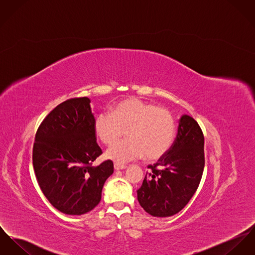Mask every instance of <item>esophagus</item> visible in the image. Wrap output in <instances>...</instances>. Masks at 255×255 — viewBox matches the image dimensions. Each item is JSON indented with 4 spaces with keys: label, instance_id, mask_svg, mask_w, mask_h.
<instances>
[{
    "label": "esophagus",
    "instance_id": "34e87169",
    "mask_svg": "<svg viewBox=\"0 0 255 255\" xmlns=\"http://www.w3.org/2000/svg\"><path fill=\"white\" fill-rule=\"evenodd\" d=\"M127 167L125 165H121V164H118V163H115V170L116 171H119V170H124L126 169Z\"/></svg>",
    "mask_w": 255,
    "mask_h": 255
}]
</instances>
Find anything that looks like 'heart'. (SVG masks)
Returning a JSON list of instances; mask_svg holds the SVG:
<instances>
[{
	"instance_id": "obj_1",
	"label": "heart",
	"mask_w": 255,
	"mask_h": 255,
	"mask_svg": "<svg viewBox=\"0 0 255 255\" xmlns=\"http://www.w3.org/2000/svg\"><path fill=\"white\" fill-rule=\"evenodd\" d=\"M94 131L105 144L113 143L125 132L127 139L115 142L106 151L107 158L124 164L143 155L147 160L163 156L173 143L176 123L167 109L132 97L117 104L112 115L99 114Z\"/></svg>"
}]
</instances>
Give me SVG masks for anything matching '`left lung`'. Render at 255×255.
<instances>
[{"mask_svg":"<svg viewBox=\"0 0 255 255\" xmlns=\"http://www.w3.org/2000/svg\"><path fill=\"white\" fill-rule=\"evenodd\" d=\"M204 166L203 132L194 118L183 115L170 149L148 166L150 172L137 190L139 205L150 216L176 215L196 192Z\"/></svg>","mask_w":255,"mask_h":255,"instance_id":"left-lung-1","label":"left lung"}]
</instances>
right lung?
Instances as JSON below:
<instances>
[{
	"mask_svg": "<svg viewBox=\"0 0 255 255\" xmlns=\"http://www.w3.org/2000/svg\"><path fill=\"white\" fill-rule=\"evenodd\" d=\"M87 97L67 100L43 119L33 147L39 187L63 214L81 216L101 201L114 163H92L102 154L94 131V115Z\"/></svg>",
	"mask_w": 255,
	"mask_h": 255,
	"instance_id": "1",
	"label": "right lung"
}]
</instances>
